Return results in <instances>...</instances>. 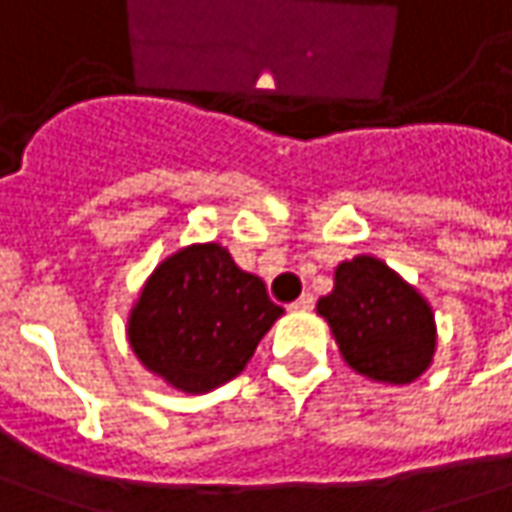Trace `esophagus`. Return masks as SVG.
Wrapping results in <instances>:
<instances>
[{
    "label": "esophagus",
    "instance_id": "1",
    "mask_svg": "<svg viewBox=\"0 0 512 512\" xmlns=\"http://www.w3.org/2000/svg\"><path fill=\"white\" fill-rule=\"evenodd\" d=\"M312 304H315V301H312V296H310V293H307V296L296 298V301L290 304V310H293V312H310Z\"/></svg>",
    "mask_w": 512,
    "mask_h": 512
}]
</instances>
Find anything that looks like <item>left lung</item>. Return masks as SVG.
Instances as JSON below:
<instances>
[{"label": "left lung", "mask_w": 512, "mask_h": 512, "mask_svg": "<svg viewBox=\"0 0 512 512\" xmlns=\"http://www.w3.org/2000/svg\"><path fill=\"white\" fill-rule=\"evenodd\" d=\"M318 315L358 375L406 386L431 366L437 321L428 298L377 256L360 253L335 267L332 293L318 298Z\"/></svg>", "instance_id": "8db88e82"}]
</instances>
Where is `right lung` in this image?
<instances>
[{
	"instance_id": "obj_1",
	"label": "right lung",
	"mask_w": 512,
	"mask_h": 512,
	"mask_svg": "<svg viewBox=\"0 0 512 512\" xmlns=\"http://www.w3.org/2000/svg\"><path fill=\"white\" fill-rule=\"evenodd\" d=\"M284 310L264 281L233 262L219 242L166 256L143 281L126 318V338L171 389L205 394L245 372L256 346Z\"/></svg>"
}]
</instances>
